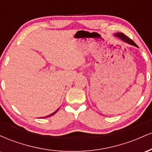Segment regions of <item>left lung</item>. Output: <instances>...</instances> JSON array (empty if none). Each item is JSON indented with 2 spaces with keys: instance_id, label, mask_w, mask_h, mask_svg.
<instances>
[{
  "instance_id": "8db88e82",
  "label": "left lung",
  "mask_w": 152,
  "mask_h": 152,
  "mask_svg": "<svg viewBox=\"0 0 152 152\" xmlns=\"http://www.w3.org/2000/svg\"><path fill=\"white\" fill-rule=\"evenodd\" d=\"M115 36H116V37L121 38L122 41H124V42H126L127 43H129V44H131V45H132V46L138 47L137 45L136 44V43H134L132 39H130V38H129L128 36H126V35L124 34L123 33H116V34H115Z\"/></svg>"
}]
</instances>
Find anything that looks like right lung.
Masks as SVG:
<instances>
[{
  "mask_svg": "<svg viewBox=\"0 0 152 152\" xmlns=\"http://www.w3.org/2000/svg\"><path fill=\"white\" fill-rule=\"evenodd\" d=\"M58 109H57V110H56V111H55V112H53V114H51L48 115V116H45V117H43V118H46V117H48V116H52V115H53L54 114H56V112H57V111H58Z\"/></svg>",
  "mask_w": 152,
  "mask_h": 152,
  "instance_id": "add662e5",
  "label": "right lung"
}]
</instances>
